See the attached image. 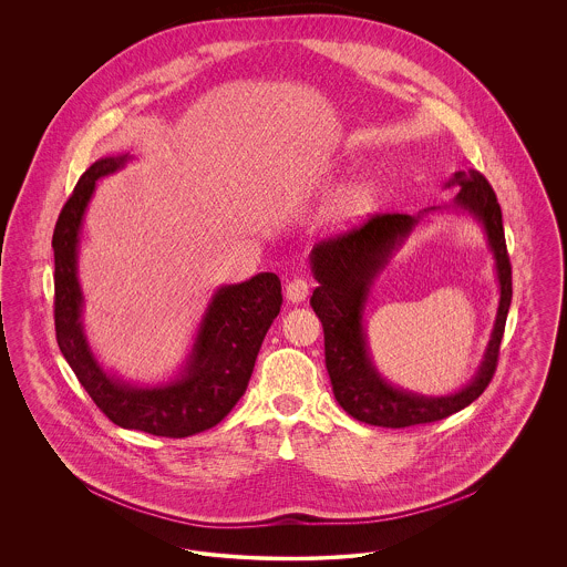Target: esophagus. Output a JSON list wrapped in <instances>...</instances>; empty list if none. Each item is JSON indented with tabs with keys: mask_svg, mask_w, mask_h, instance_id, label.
Instances as JSON below:
<instances>
[{
	"mask_svg": "<svg viewBox=\"0 0 567 567\" xmlns=\"http://www.w3.org/2000/svg\"><path fill=\"white\" fill-rule=\"evenodd\" d=\"M308 291H310V282L306 278H293L285 287V297L291 303H301L308 297Z\"/></svg>",
	"mask_w": 567,
	"mask_h": 567,
	"instance_id": "1",
	"label": "esophagus"
}]
</instances>
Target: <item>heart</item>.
I'll use <instances>...</instances> for the list:
<instances>
[{
	"mask_svg": "<svg viewBox=\"0 0 567 567\" xmlns=\"http://www.w3.org/2000/svg\"><path fill=\"white\" fill-rule=\"evenodd\" d=\"M372 197H374V189L370 183H354L351 187L338 193V197L333 199L331 213L336 218L361 215L372 204Z\"/></svg>",
	"mask_w": 567,
	"mask_h": 567,
	"instance_id": "heart-1",
	"label": "heart"
}]
</instances>
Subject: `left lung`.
Here are the masks:
<instances>
[{
    "label": "left lung",
    "instance_id": "obj_1",
    "mask_svg": "<svg viewBox=\"0 0 567 567\" xmlns=\"http://www.w3.org/2000/svg\"><path fill=\"white\" fill-rule=\"evenodd\" d=\"M444 187H458L453 206L470 213L485 227L499 280V308L481 368L472 382L453 395L427 398L389 384L372 363L363 329V308L374 278L389 264L393 250L419 225L423 213L370 216L361 227L319 243L310 252L312 274L319 282L310 303L323 323L324 365L333 395L361 423L400 430L442 421L478 400L495 374L513 299V268L506 250L502 208L495 190L476 169L455 172ZM430 210L435 208L425 213Z\"/></svg>",
    "mask_w": 567,
    "mask_h": 567
}]
</instances>
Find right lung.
I'll list each match as a JSON object with an SVG mask.
<instances>
[{
  "instance_id": "1",
  "label": "right lung",
  "mask_w": 567,
  "mask_h": 567,
  "mask_svg": "<svg viewBox=\"0 0 567 567\" xmlns=\"http://www.w3.org/2000/svg\"><path fill=\"white\" fill-rule=\"evenodd\" d=\"M130 155L93 163L56 218L54 331L65 361L91 400L123 430L187 437L220 423L243 398L261 342L280 312V278L261 271L240 285L220 287L199 323L195 344L178 378L162 386H134L110 377L89 349L82 329L79 243L95 181L121 169Z\"/></svg>"
}]
</instances>
